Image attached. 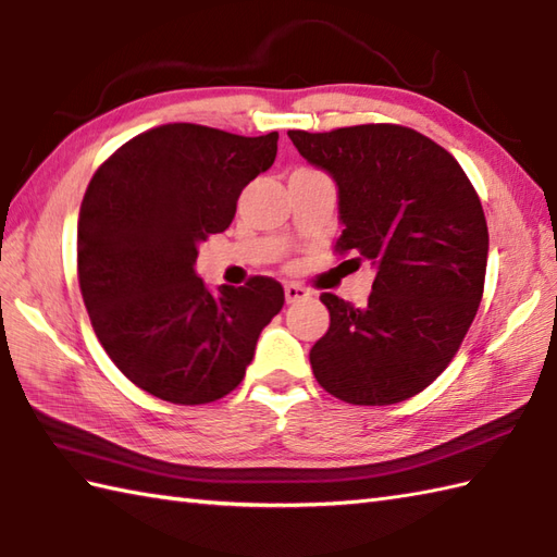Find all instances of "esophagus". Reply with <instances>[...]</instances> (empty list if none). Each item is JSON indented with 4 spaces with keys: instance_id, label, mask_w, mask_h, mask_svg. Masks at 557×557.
<instances>
[{
    "instance_id": "1",
    "label": "esophagus",
    "mask_w": 557,
    "mask_h": 557,
    "mask_svg": "<svg viewBox=\"0 0 557 557\" xmlns=\"http://www.w3.org/2000/svg\"><path fill=\"white\" fill-rule=\"evenodd\" d=\"M284 296H287V304H296L308 299L310 292L301 287V284H284Z\"/></svg>"
}]
</instances>
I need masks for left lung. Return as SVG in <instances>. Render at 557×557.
Instances as JSON below:
<instances>
[{"mask_svg": "<svg viewBox=\"0 0 557 557\" xmlns=\"http://www.w3.org/2000/svg\"><path fill=\"white\" fill-rule=\"evenodd\" d=\"M301 157L339 187V256L377 268L368 306L320 301L330 330L310 348L322 389L354 406H392L426 389L468 334L484 294L488 230L460 163L394 123L289 131Z\"/></svg>", "mask_w": 557, "mask_h": 557, "instance_id": "left-lung-1", "label": "left lung"}]
</instances>
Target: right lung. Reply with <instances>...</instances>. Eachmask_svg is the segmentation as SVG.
I'll return each instance as SVG.
<instances>
[{
    "label": "right lung",
    "instance_id": "obj_1",
    "mask_svg": "<svg viewBox=\"0 0 557 557\" xmlns=\"http://www.w3.org/2000/svg\"><path fill=\"white\" fill-rule=\"evenodd\" d=\"M277 137L168 123L125 141L89 180L77 218L85 308L115 368L168 404L237 389L284 306L273 277L213 296L194 273L197 244L230 227L242 189L273 165Z\"/></svg>",
    "mask_w": 557,
    "mask_h": 557
}]
</instances>
